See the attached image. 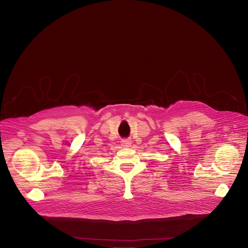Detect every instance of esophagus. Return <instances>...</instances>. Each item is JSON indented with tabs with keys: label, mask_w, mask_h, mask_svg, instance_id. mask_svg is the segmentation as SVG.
Listing matches in <instances>:
<instances>
[{
	"label": "esophagus",
	"mask_w": 248,
	"mask_h": 248,
	"mask_svg": "<svg viewBox=\"0 0 248 248\" xmlns=\"http://www.w3.org/2000/svg\"><path fill=\"white\" fill-rule=\"evenodd\" d=\"M131 144V140L128 139V138H125V139H123L122 140V145L124 147H129Z\"/></svg>",
	"instance_id": "obj_1"
}]
</instances>
